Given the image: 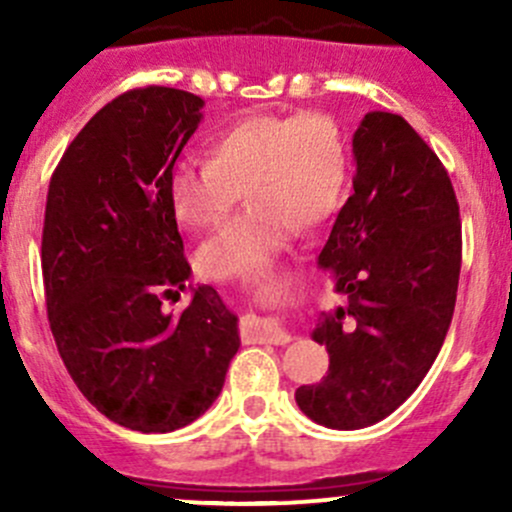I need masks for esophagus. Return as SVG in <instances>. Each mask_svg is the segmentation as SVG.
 I'll list each match as a JSON object with an SVG mask.
<instances>
[{
    "instance_id": "34e87169",
    "label": "esophagus",
    "mask_w": 512,
    "mask_h": 512,
    "mask_svg": "<svg viewBox=\"0 0 512 512\" xmlns=\"http://www.w3.org/2000/svg\"><path fill=\"white\" fill-rule=\"evenodd\" d=\"M242 334L250 339H257V342H267V344H287L289 339H292L280 322H275V319H260V317L252 319V322H247L245 329H242Z\"/></svg>"
}]
</instances>
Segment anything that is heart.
<instances>
[{"label":"heart","instance_id":"1","mask_svg":"<svg viewBox=\"0 0 512 512\" xmlns=\"http://www.w3.org/2000/svg\"><path fill=\"white\" fill-rule=\"evenodd\" d=\"M210 160L180 158L168 173V200L190 230L220 225L245 188L250 208L198 252L210 277L260 280L297 225H322L349 180V148L327 113H250L210 141Z\"/></svg>","mask_w":512,"mask_h":512}]
</instances>
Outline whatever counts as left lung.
Instances as JSON below:
<instances>
[{
  "label": "left lung",
  "instance_id": "1",
  "mask_svg": "<svg viewBox=\"0 0 512 512\" xmlns=\"http://www.w3.org/2000/svg\"><path fill=\"white\" fill-rule=\"evenodd\" d=\"M352 146L354 193L319 252L344 307L312 332L329 352L327 376L294 394L312 421L339 431L394 414L428 374L451 327L463 250L451 178L404 118L366 113Z\"/></svg>",
  "mask_w": 512,
  "mask_h": 512
}]
</instances>
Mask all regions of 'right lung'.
I'll return each mask as SVG.
<instances>
[{
  "instance_id": "add662e5",
  "label": "right lung",
  "mask_w": 512,
  "mask_h": 512,
  "mask_svg": "<svg viewBox=\"0 0 512 512\" xmlns=\"http://www.w3.org/2000/svg\"><path fill=\"white\" fill-rule=\"evenodd\" d=\"M203 103L168 86L116 96L69 143L46 195L41 272L56 349L91 406L131 431L203 416L240 349L237 317L210 285L180 314L160 309L190 277L168 173Z\"/></svg>"
}]
</instances>
